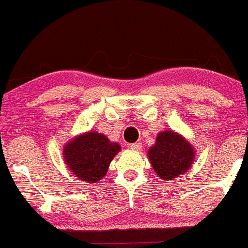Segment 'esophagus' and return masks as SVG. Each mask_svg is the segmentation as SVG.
I'll return each mask as SVG.
<instances>
[{
	"mask_svg": "<svg viewBox=\"0 0 248 248\" xmlns=\"http://www.w3.org/2000/svg\"><path fill=\"white\" fill-rule=\"evenodd\" d=\"M131 149L133 152H140L142 149V144L140 143H133V144H131Z\"/></svg>",
	"mask_w": 248,
	"mask_h": 248,
	"instance_id": "esophagus-1",
	"label": "esophagus"
}]
</instances>
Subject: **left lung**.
I'll return each instance as SVG.
<instances>
[{"mask_svg": "<svg viewBox=\"0 0 248 248\" xmlns=\"http://www.w3.org/2000/svg\"><path fill=\"white\" fill-rule=\"evenodd\" d=\"M196 156L193 145L182 135L165 129L156 136L155 144L148 150V159L160 179L173 180L187 172Z\"/></svg>", "mask_w": 248, "mask_h": 248, "instance_id": "left-lung-1", "label": "left lung"}]
</instances>
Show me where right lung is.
Masks as SVG:
<instances>
[{"mask_svg":"<svg viewBox=\"0 0 248 248\" xmlns=\"http://www.w3.org/2000/svg\"><path fill=\"white\" fill-rule=\"evenodd\" d=\"M120 150L119 143L111 142L105 135L92 129L66 143L63 159L77 179L87 184H96L105 176L110 163Z\"/></svg>","mask_w":248,"mask_h":248,"instance_id":"right-lung-1","label":"right lung"}]
</instances>
